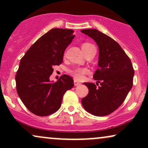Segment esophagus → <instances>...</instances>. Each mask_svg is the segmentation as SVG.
Returning a JSON list of instances; mask_svg holds the SVG:
<instances>
[{"label":"esophagus","instance_id":"1","mask_svg":"<svg viewBox=\"0 0 148 148\" xmlns=\"http://www.w3.org/2000/svg\"><path fill=\"white\" fill-rule=\"evenodd\" d=\"M81 84V83L79 82V81H77L76 80H74V86H80Z\"/></svg>","mask_w":148,"mask_h":148}]
</instances>
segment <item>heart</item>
<instances>
[{"instance_id": "heart-1", "label": "heart", "mask_w": 148, "mask_h": 148, "mask_svg": "<svg viewBox=\"0 0 148 148\" xmlns=\"http://www.w3.org/2000/svg\"><path fill=\"white\" fill-rule=\"evenodd\" d=\"M90 45H92L89 43H85L83 45L82 48H84V47H88V46ZM69 73L73 77L75 78L76 80H81L84 79L85 74L89 73V70L87 68H85V67H75V68L69 69Z\"/></svg>"}]
</instances>
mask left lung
I'll return each instance as SVG.
<instances>
[{"label":"left lung","mask_w":148,"mask_h":148,"mask_svg":"<svg viewBox=\"0 0 148 148\" xmlns=\"http://www.w3.org/2000/svg\"><path fill=\"white\" fill-rule=\"evenodd\" d=\"M99 47L98 68L93 75L97 81L84 83L88 94L81 100L86 111L95 116H105L118 108L133 86L134 70L130 58L120 45L96 29H84Z\"/></svg>","instance_id":"1"}]
</instances>
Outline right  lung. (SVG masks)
I'll return each instance as SVG.
<instances>
[{"label":"right lung","mask_w":148,"mask_h":148,"mask_svg":"<svg viewBox=\"0 0 148 148\" xmlns=\"http://www.w3.org/2000/svg\"><path fill=\"white\" fill-rule=\"evenodd\" d=\"M74 30L53 28L39 38L21 58L15 76L16 91L30 112L47 116L60 108L65 92L74 86L72 78L64 74L56 82L49 77L53 66L62 62L64 52L74 38Z\"/></svg>","instance_id":"obj_1"}]
</instances>
